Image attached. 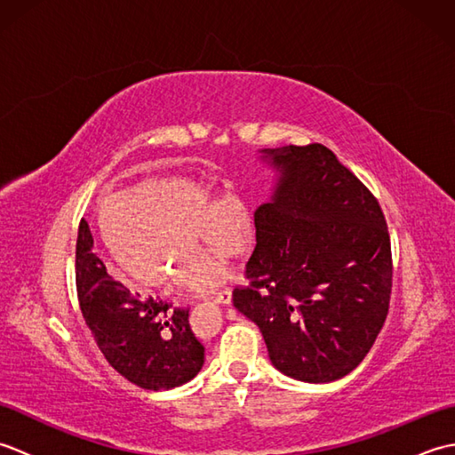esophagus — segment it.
Returning a JSON list of instances; mask_svg holds the SVG:
<instances>
[{
    "mask_svg": "<svg viewBox=\"0 0 455 455\" xmlns=\"http://www.w3.org/2000/svg\"><path fill=\"white\" fill-rule=\"evenodd\" d=\"M230 299H233V291H230V287H225V289H220L215 297H212V301L219 305H228Z\"/></svg>",
    "mask_w": 455,
    "mask_h": 455,
    "instance_id": "obj_1",
    "label": "esophagus"
}]
</instances>
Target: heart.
<instances>
[{
    "mask_svg": "<svg viewBox=\"0 0 455 455\" xmlns=\"http://www.w3.org/2000/svg\"><path fill=\"white\" fill-rule=\"evenodd\" d=\"M95 225L115 266L142 291H164L170 277L193 291L227 282V269L196 248L197 233L225 262L244 256L254 240V219L243 199L219 201L183 176H148L111 193L100 201Z\"/></svg>",
    "mask_w": 455,
    "mask_h": 455,
    "instance_id": "b5f03b06",
    "label": "heart"
}]
</instances>
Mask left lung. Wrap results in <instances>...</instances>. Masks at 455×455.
Wrapping results in <instances>:
<instances>
[{"instance_id":"obj_1","label":"left lung","mask_w":455,"mask_h":455,"mask_svg":"<svg viewBox=\"0 0 455 455\" xmlns=\"http://www.w3.org/2000/svg\"><path fill=\"white\" fill-rule=\"evenodd\" d=\"M76 289L95 344L124 379L160 391L180 387L199 373L205 347L191 332L188 308L142 299L115 282L93 254L84 219L76 240Z\"/></svg>"}]
</instances>
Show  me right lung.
<instances>
[{
    "label": "right lung",
    "instance_id": "right-lung-1",
    "mask_svg": "<svg viewBox=\"0 0 455 455\" xmlns=\"http://www.w3.org/2000/svg\"><path fill=\"white\" fill-rule=\"evenodd\" d=\"M279 170L269 203L254 212L248 285L233 303L264 336L279 371L336 381L371 350L387 318L391 238L373 193L323 144L266 148Z\"/></svg>",
    "mask_w": 455,
    "mask_h": 455
}]
</instances>
